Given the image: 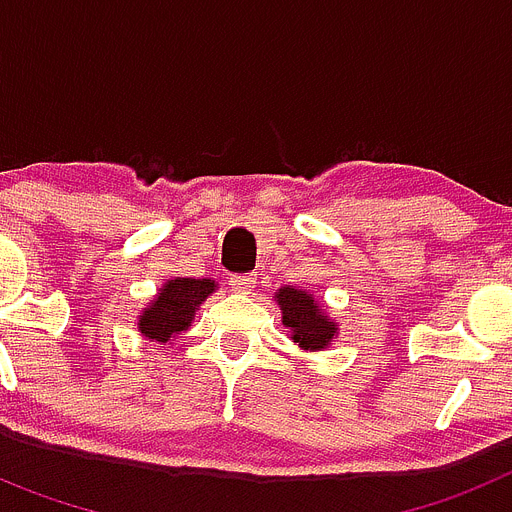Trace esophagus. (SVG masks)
<instances>
[{"instance_id": "1", "label": "esophagus", "mask_w": 512, "mask_h": 512, "mask_svg": "<svg viewBox=\"0 0 512 512\" xmlns=\"http://www.w3.org/2000/svg\"><path fill=\"white\" fill-rule=\"evenodd\" d=\"M230 287H233L235 292H251V289L256 287V277H253V274H233V277H230Z\"/></svg>"}]
</instances>
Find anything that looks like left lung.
I'll list each match as a JSON object with an SVG mask.
<instances>
[{"instance_id":"obj_1","label":"left lung","mask_w":512,"mask_h":512,"mask_svg":"<svg viewBox=\"0 0 512 512\" xmlns=\"http://www.w3.org/2000/svg\"><path fill=\"white\" fill-rule=\"evenodd\" d=\"M279 307H282V323L292 330V341L302 348H323L333 338L336 328L328 323V315H320L318 305L307 292L295 287L279 289Z\"/></svg>"}]
</instances>
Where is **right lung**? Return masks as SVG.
<instances>
[{"label":"right lung","mask_w":512,"mask_h":512,"mask_svg":"<svg viewBox=\"0 0 512 512\" xmlns=\"http://www.w3.org/2000/svg\"><path fill=\"white\" fill-rule=\"evenodd\" d=\"M212 289H215L212 279H171L140 315V333L158 343L171 341L176 333L189 328L194 310L205 302Z\"/></svg>","instance_id":"right-lung-1"}]
</instances>
